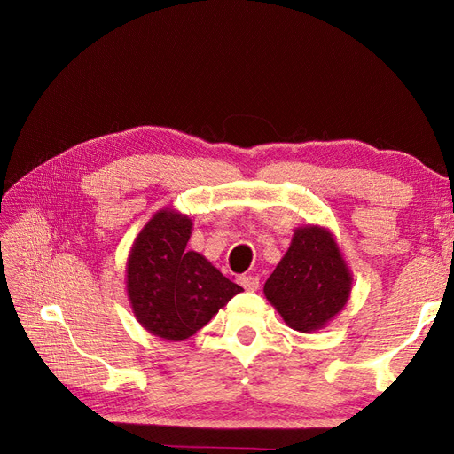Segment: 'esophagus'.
I'll use <instances>...</instances> for the list:
<instances>
[{
    "label": "esophagus",
    "mask_w": 454,
    "mask_h": 454,
    "mask_svg": "<svg viewBox=\"0 0 454 454\" xmlns=\"http://www.w3.org/2000/svg\"><path fill=\"white\" fill-rule=\"evenodd\" d=\"M239 284L244 287V290L255 292L259 287V278L254 277V274H242V277L239 278Z\"/></svg>",
    "instance_id": "34e87169"
}]
</instances>
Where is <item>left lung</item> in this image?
I'll use <instances>...</instances> for the list:
<instances>
[{
  "label": "left lung",
  "mask_w": 454,
  "mask_h": 454,
  "mask_svg": "<svg viewBox=\"0 0 454 454\" xmlns=\"http://www.w3.org/2000/svg\"><path fill=\"white\" fill-rule=\"evenodd\" d=\"M263 292L295 332L312 333L325 327L345 309L352 292V270L333 232L310 223L297 227Z\"/></svg>",
  "instance_id": "left-lung-1"
}]
</instances>
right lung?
I'll return each mask as SVG.
<instances>
[{"mask_svg": "<svg viewBox=\"0 0 454 454\" xmlns=\"http://www.w3.org/2000/svg\"><path fill=\"white\" fill-rule=\"evenodd\" d=\"M193 231L187 214L162 208L134 239L127 259V295L144 329L162 340H185L242 287L199 252L185 250Z\"/></svg>", "mask_w": 454, "mask_h": 454, "instance_id": "add662e5", "label": "right lung"}]
</instances>
